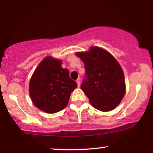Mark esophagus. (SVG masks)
I'll return each instance as SVG.
<instances>
[{
	"label": "esophagus",
	"instance_id": "obj_1",
	"mask_svg": "<svg viewBox=\"0 0 153 153\" xmlns=\"http://www.w3.org/2000/svg\"><path fill=\"white\" fill-rule=\"evenodd\" d=\"M76 82H77V84H78V86L80 87V78L77 79Z\"/></svg>",
	"mask_w": 153,
	"mask_h": 153
}]
</instances>
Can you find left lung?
I'll return each instance as SVG.
<instances>
[{
    "mask_svg": "<svg viewBox=\"0 0 153 153\" xmlns=\"http://www.w3.org/2000/svg\"><path fill=\"white\" fill-rule=\"evenodd\" d=\"M75 54L85 65L86 78L80 88L91 104L101 111L114 109L126 92L124 72L118 61L108 51L96 46Z\"/></svg>",
    "mask_w": 153,
    "mask_h": 153,
    "instance_id": "1",
    "label": "left lung"
}]
</instances>
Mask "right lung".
<instances>
[{"label":"right lung","instance_id":"right-lung-1","mask_svg":"<svg viewBox=\"0 0 153 153\" xmlns=\"http://www.w3.org/2000/svg\"><path fill=\"white\" fill-rule=\"evenodd\" d=\"M62 60L51 56L38 65L29 82V95L36 107L47 114L65 108L77 83L71 80L69 71L62 68Z\"/></svg>","mask_w":153,"mask_h":153}]
</instances>
